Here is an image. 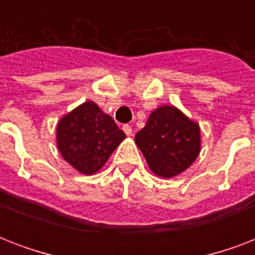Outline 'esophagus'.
Listing matches in <instances>:
<instances>
[{
	"label": "esophagus",
	"instance_id": "1",
	"mask_svg": "<svg viewBox=\"0 0 255 255\" xmlns=\"http://www.w3.org/2000/svg\"><path fill=\"white\" fill-rule=\"evenodd\" d=\"M123 131L124 133L127 136H131L132 135V127L131 126H128V124H124L123 126Z\"/></svg>",
	"mask_w": 255,
	"mask_h": 255
}]
</instances>
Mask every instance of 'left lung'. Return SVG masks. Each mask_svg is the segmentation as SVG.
I'll list each match as a JSON object with an SVG mask.
<instances>
[{
  "label": "left lung",
  "mask_w": 255,
  "mask_h": 255,
  "mask_svg": "<svg viewBox=\"0 0 255 255\" xmlns=\"http://www.w3.org/2000/svg\"><path fill=\"white\" fill-rule=\"evenodd\" d=\"M149 169L159 177L170 178L193 164L201 149L200 126L174 106H161L135 135Z\"/></svg>",
  "instance_id": "1"
}]
</instances>
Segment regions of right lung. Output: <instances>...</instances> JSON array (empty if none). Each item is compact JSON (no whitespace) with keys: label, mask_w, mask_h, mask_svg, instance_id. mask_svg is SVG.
Masks as SVG:
<instances>
[{"label":"right lung","mask_w":255,"mask_h":255,"mask_svg":"<svg viewBox=\"0 0 255 255\" xmlns=\"http://www.w3.org/2000/svg\"><path fill=\"white\" fill-rule=\"evenodd\" d=\"M126 133L111 116L88 100L66 114L57 126V145L62 157L82 174L103 167Z\"/></svg>","instance_id":"right-lung-1"}]
</instances>
